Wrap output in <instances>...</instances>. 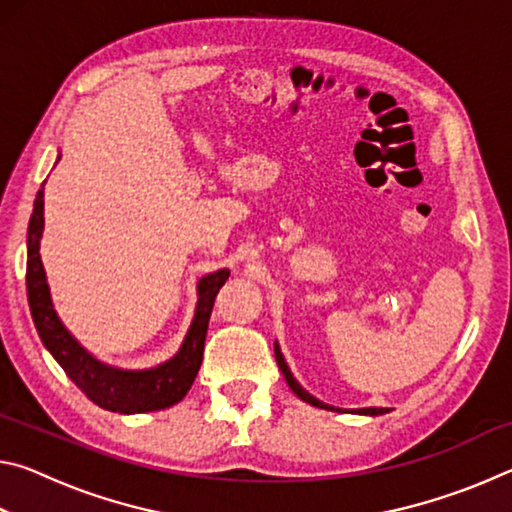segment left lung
<instances>
[{"label": "left lung", "instance_id": "8db88e82", "mask_svg": "<svg viewBox=\"0 0 512 512\" xmlns=\"http://www.w3.org/2000/svg\"><path fill=\"white\" fill-rule=\"evenodd\" d=\"M275 361H277V366H280V370H282V375H284V379H287V384H289V388L293 393H296L302 402H307V404H311V406H318V409H327V411H339V413H359V415H384V413H388V409H377V406H368V409H336V406H329V404H325V402H320V400H316L314 395H309L305 388H302L298 381H296V377L291 375V370H289V366H287V361H284V357H282V352H280V345L275 343Z\"/></svg>", "mask_w": 512, "mask_h": 512}]
</instances>
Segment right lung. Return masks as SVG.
Here are the masks:
<instances>
[{"label": "right lung", "mask_w": 512, "mask_h": 512, "mask_svg": "<svg viewBox=\"0 0 512 512\" xmlns=\"http://www.w3.org/2000/svg\"><path fill=\"white\" fill-rule=\"evenodd\" d=\"M42 230H45V192L40 189L36 203H33L27 235V296L40 339L51 352V357L67 372V377L94 404L112 413L131 415L160 411L183 400L194 384L198 368H201L207 323H210L216 293L230 275L228 268H221V271L198 280L194 320L180 350L169 361L149 370H121L92 357L60 323L54 302H51L45 266L40 259Z\"/></svg>", "instance_id": "1"}]
</instances>
